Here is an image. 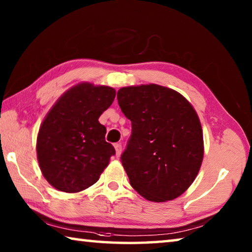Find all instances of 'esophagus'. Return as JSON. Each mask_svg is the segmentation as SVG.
<instances>
[{"label":"esophagus","instance_id":"obj_1","mask_svg":"<svg viewBox=\"0 0 252 252\" xmlns=\"http://www.w3.org/2000/svg\"><path fill=\"white\" fill-rule=\"evenodd\" d=\"M114 149H116V153H117V157H120L121 153H122V146L120 143H117L114 144Z\"/></svg>","mask_w":252,"mask_h":252}]
</instances>
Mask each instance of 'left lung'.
<instances>
[{
    "mask_svg": "<svg viewBox=\"0 0 252 252\" xmlns=\"http://www.w3.org/2000/svg\"><path fill=\"white\" fill-rule=\"evenodd\" d=\"M117 97L132 127L121 155L130 185L150 201L176 199L193 182L203 158L202 129L192 105L157 84L122 88Z\"/></svg>",
    "mask_w": 252,
    "mask_h": 252,
    "instance_id": "8db88e82",
    "label": "left lung"
}]
</instances>
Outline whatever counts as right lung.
I'll return each mask as SVG.
<instances>
[{
	"instance_id": "obj_1",
	"label": "right lung",
	"mask_w": 252,
	"mask_h": 252,
	"mask_svg": "<svg viewBox=\"0 0 252 252\" xmlns=\"http://www.w3.org/2000/svg\"><path fill=\"white\" fill-rule=\"evenodd\" d=\"M114 97L112 88L81 83L48 113L37 134L36 152L42 173L55 189L72 193L91 187L116 155L99 122Z\"/></svg>"
}]
</instances>
